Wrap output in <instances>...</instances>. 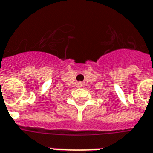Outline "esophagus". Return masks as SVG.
Segmentation results:
<instances>
[{
    "label": "esophagus",
    "mask_w": 153,
    "mask_h": 153,
    "mask_svg": "<svg viewBox=\"0 0 153 153\" xmlns=\"http://www.w3.org/2000/svg\"><path fill=\"white\" fill-rule=\"evenodd\" d=\"M78 85H79V86H82V82H79Z\"/></svg>",
    "instance_id": "obj_1"
}]
</instances>
